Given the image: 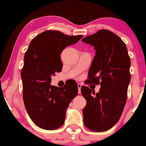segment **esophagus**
<instances>
[{
	"mask_svg": "<svg viewBox=\"0 0 146 146\" xmlns=\"http://www.w3.org/2000/svg\"><path fill=\"white\" fill-rule=\"evenodd\" d=\"M78 93H79V94H80V93H81L82 84H78Z\"/></svg>",
	"mask_w": 146,
	"mask_h": 146,
	"instance_id": "obj_1",
	"label": "esophagus"
}]
</instances>
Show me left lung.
Listing matches in <instances>:
<instances>
[{
  "label": "left lung",
  "mask_w": 146,
  "mask_h": 146,
  "mask_svg": "<svg viewBox=\"0 0 146 146\" xmlns=\"http://www.w3.org/2000/svg\"><path fill=\"white\" fill-rule=\"evenodd\" d=\"M82 41L94 46L96 54L87 82L101 85L97 93L88 86L81 87L86 100L84 123L92 131H106L119 121L126 103L131 78L130 58L123 41L109 30H100Z\"/></svg>",
  "instance_id": "obj_1"
}]
</instances>
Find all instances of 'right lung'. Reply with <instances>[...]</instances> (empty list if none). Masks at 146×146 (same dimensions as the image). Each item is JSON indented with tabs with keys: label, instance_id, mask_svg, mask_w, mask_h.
<instances>
[{
	"label": "right lung",
	"instance_id": "1",
	"mask_svg": "<svg viewBox=\"0 0 146 146\" xmlns=\"http://www.w3.org/2000/svg\"><path fill=\"white\" fill-rule=\"evenodd\" d=\"M82 37L46 30L33 38L25 52L21 71L23 101L30 118L39 128L56 130L64 123L68 105L78 94V84L73 81L62 88L51 86V77L62 69V51Z\"/></svg>",
	"mask_w": 146,
	"mask_h": 146
}]
</instances>
